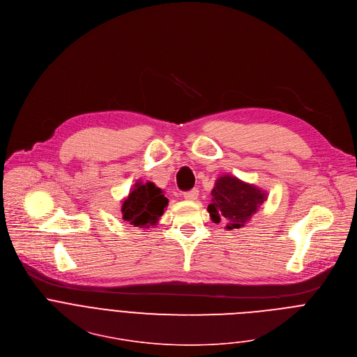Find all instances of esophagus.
Returning <instances> with one entry per match:
<instances>
[{"label": "esophagus", "mask_w": 357, "mask_h": 357, "mask_svg": "<svg viewBox=\"0 0 357 357\" xmlns=\"http://www.w3.org/2000/svg\"><path fill=\"white\" fill-rule=\"evenodd\" d=\"M197 196H199V190H197V189H192V190H188V192L183 193V197H185L186 200H189V202L196 200Z\"/></svg>", "instance_id": "34e87169"}]
</instances>
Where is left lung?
Returning a JSON list of instances; mask_svg holds the SVG:
<instances>
[{
	"instance_id": "1",
	"label": "left lung",
	"mask_w": 357,
	"mask_h": 357,
	"mask_svg": "<svg viewBox=\"0 0 357 357\" xmlns=\"http://www.w3.org/2000/svg\"><path fill=\"white\" fill-rule=\"evenodd\" d=\"M211 196V203L207 206L211 221H227L228 231L243 228L266 200V193L262 189L232 175L220 176Z\"/></svg>"
}]
</instances>
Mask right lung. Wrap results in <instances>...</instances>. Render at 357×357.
<instances>
[{"instance_id": "1", "label": "right lung", "mask_w": 357, "mask_h": 357, "mask_svg": "<svg viewBox=\"0 0 357 357\" xmlns=\"http://www.w3.org/2000/svg\"><path fill=\"white\" fill-rule=\"evenodd\" d=\"M168 206L164 192L153 182H136L129 196L122 202L123 220L135 227L155 225Z\"/></svg>"}]
</instances>
